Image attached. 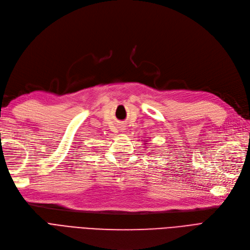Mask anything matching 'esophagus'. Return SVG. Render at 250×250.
<instances>
[{
    "label": "esophagus",
    "instance_id": "obj_1",
    "mask_svg": "<svg viewBox=\"0 0 250 250\" xmlns=\"http://www.w3.org/2000/svg\"><path fill=\"white\" fill-rule=\"evenodd\" d=\"M123 130H125V129H123Z\"/></svg>",
    "mask_w": 250,
    "mask_h": 250
}]
</instances>
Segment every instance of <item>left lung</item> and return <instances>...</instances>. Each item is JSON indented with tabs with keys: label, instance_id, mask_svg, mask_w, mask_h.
I'll list each match as a JSON object with an SVG mask.
<instances>
[{
	"label": "left lung",
	"instance_id": "obj_1",
	"mask_svg": "<svg viewBox=\"0 0 250 250\" xmlns=\"http://www.w3.org/2000/svg\"><path fill=\"white\" fill-rule=\"evenodd\" d=\"M144 141H146V140H144ZM145 145H146V144H145Z\"/></svg>",
	"mask_w": 250,
	"mask_h": 250
}]
</instances>
